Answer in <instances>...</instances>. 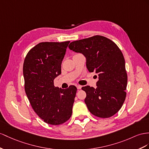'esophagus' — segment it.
I'll return each instance as SVG.
<instances>
[{
	"mask_svg": "<svg viewBox=\"0 0 149 149\" xmlns=\"http://www.w3.org/2000/svg\"><path fill=\"white\" fill-rule=\"evenodd\" d=\"M81 87H82V86H80V85L77 86V89H81Z\"/></svg>",
	"mask_w": 149,
	"mask_h": 149,
	"instance_id": "esophagus-1",
	"label": "esophagus"
}]
</instances>
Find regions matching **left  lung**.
<instances>
[{"label": "left lung", "instance_id": "left-lung-1", "mask_svg": "<svg viewBox=\"0 0 149 149\" xmlns=\"http://www.w3.org/2000/svg\"><path fill=\"white\" fill-rule=\"evenodd\" d=\"M68 48L82 53L86 57L87 69L98 76L96 89L89 86L82 87L86 93L84 101L89 111L99 118L113 116L127 96L128 77L121 49L112 40L100 35L72 41Z\"/></svg>", "mask_w": 149, "mask_h": 149}]
</instances>
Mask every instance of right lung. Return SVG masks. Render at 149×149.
Returning a JSON list of instances; mask_svg holds the SVG:
<instances>
[{"instance_id": "1", "label": "right lung", "mask_w": 149, "mask_h": 149, "mask_svg": "<svg viewBox=\"0 0 149 149\" xmlns=\"http://www.w3.org/2000/svg\"><path fill=\"white\" fill-rule=\"evenodd\" d=\"M69 43H40L30 49L24 61L26 96L38 116L49 125L64 123L72 116L77 87L62 89L54 86Z\"/></svg>"}]
</instances>
